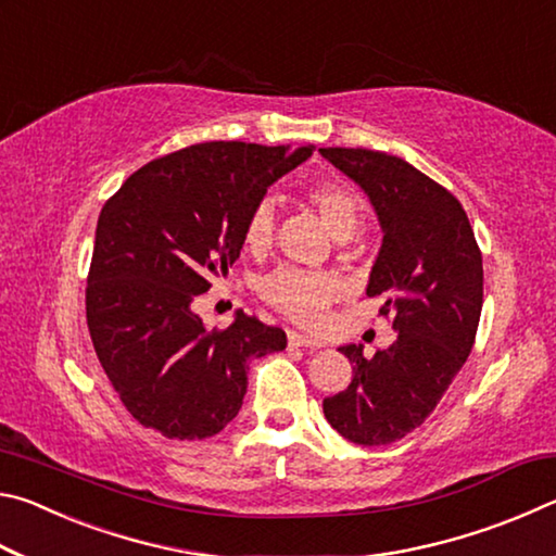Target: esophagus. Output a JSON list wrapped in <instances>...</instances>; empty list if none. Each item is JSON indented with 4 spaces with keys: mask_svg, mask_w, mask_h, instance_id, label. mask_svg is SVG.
<instances>
[{
    "mask_svg": "<svg viewBox=\"0 0 556 556\" xmlns=\"http://www.w3.org/2000/svg\"><path fill=\"white\" fill-rule=\"evenodd\" d=\"M287 338H289L291 345H299V348H312V351H316V348H321V343H318L316 338L304 336V333H299V331H289Z\"/></svg>",
    "mask_w": 556,
    "mask_h": 556,
    "instance_id": "obj_1",
    "label": "esophagus"
}]
</instances>
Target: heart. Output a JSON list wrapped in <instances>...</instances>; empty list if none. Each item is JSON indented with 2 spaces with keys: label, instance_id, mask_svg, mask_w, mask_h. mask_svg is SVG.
<instances>
[{
  "label": "heart",
  "instance_id": "obj_1",
  "mask_svg": "<svg viewBox=\"0 0 556 556\" xmlns=\"http://www.w3.org/2000/svg\"><path fill=\"white\" fill-rule=\"evenodd\" d=\"M306 201L321 213L328 228L338 240L351 238L361 223V201L355 191L336 178H321L306 186ZM277 208L275 201L265 199L252 208L244 223V242L250 250H267L275 235ZM262 296L267 304L299 324L314 326L324 318V312L341 294V281L326 271H308L301 267H279L262 281Z\"/></svg>",
  "mask_w": 556,
  "mask_h": 556
}]
</instances>
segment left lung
Masks as SVG:
<instances>
[{"label":"left lung","instance_id":"8db88e82","mask_svg":"<svg viewBox=\"0 0 556 556\" xmlns=\"http://www.w3.org/2000/svg\"><path fill=\"white\" fill-rule=\"evenodd\" d=\"M368 193L382 228L368 296L397 331L372 357L343 345L353 380L324 400L338 434L361 446L392 444L425 421L473 348L483 308V257L464 205L400 156L318 149Z\"/></svg>","mask_w":556,"mask_h":556}]
</instances>
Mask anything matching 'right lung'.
Returning a JSON list of instances; mask_svg holds the SVG:
<instances>
[{"mask_svg":"<svg viewBox=\"0 0 556 556\" xmlns=\"http://www.w3.org/2000/svg\"><path fill=\"white\" fill-rule=\"evenodd\" d=\"M314 147L205 142L144 164L102 205L86 314L122 404L166 439H208L235 419L255 357L285 351L277 326L238 312L218 331L193 299L228 275L267 188Z\"/></svg>","mask_w":556,"mask_h":556,"instance_id":"obj_1","label":"right lung"}]
</instances>
